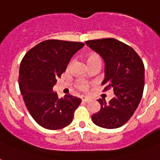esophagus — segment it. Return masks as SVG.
Here are the masks:
<instances>
[{
	"instance_id": "esophagus-1",
	"label": "esophagus",
	"mask_w": 160,
	"mask_h": 160,
	"mask_svg": "<svg viewBox=\"0 0 160 160\" xmlns=\"http://www.w3.org/2000/svg\"><path fill=\"white\" fill-rule=\"evenodd\" d=\"M81 100H82L83 102H88V101L90 100V99L87 97H85V96H81Z\"/></svg>"
}]
</instances>
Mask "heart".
I'll use <instances>...</instances> for the list:
<instances>
[{"label": "heart", "mask_w": 160, "mask_h": 160, "mask_svg": "<svg viewBox=\"0 0 160 160\" xmlns=\"http://www.w3.org/2000/svg\"><path fill=\"white\" fill-rule=\"evenodd\" d=\"M100 60V58L97 55H95V54H90L89 55V56L87 57V63L90 62V61H93V60ZM89 87V85L86 83L84 82H79L77 84V88L79 90H86Z\"/></svg>", "instance_id": "1"}]
</instances>
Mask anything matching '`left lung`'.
<instances>
[{
  "mask_svg": "<svg viewBox=\"0 0 160 160\" xmlns=\"http://www.w3.org/2000/svg\"><path fill=\"white\" fill-rule=\"evenodd\" d=\"M105 61L104 90L113 89L114 96L106 103L99 99L100 111L91 117L96 125L116 129L124 125L134 114L141 100L144 86V63L126 44L114 38L85 41Z\"/></svg>",
  "mask_w": 160,
  "mask_h": 160,
  "instance_id": "obj_1",
  "label": "left lung"
}]
</instances>
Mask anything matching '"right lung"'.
Returning a JSON list of instances; mask_svg holds the SVG:
<instances>
[{
    "mask_svg": "<svg viewBox=\"0 0 160 160\" xmlns=\"http://www.w3.org/2000/svg\"><path fill=\"white\" fill-rule=\"evenodd\" d=\"M85 44L47 40L25 55L19 72V87L26 106L36 122L47 129H60L72 122L81 100L70 95L59 98L53 91L58 77Z\"/></svg>",
    "mask_w": 160,
    "mask_h": 160,
    "instance_id": "1",
    "label": "right lung"
}]
</instances>
